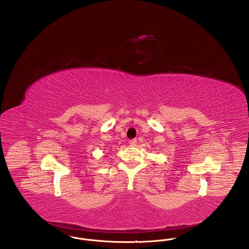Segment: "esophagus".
<instances>
[{
	"mask_svg": "<svg viewBox=\"0 0 249 249\" xmlns=\"http://www.w3.org/2000/svg\"><path fill=\"white\" fill-rule=\"evenodd\" d=\"M129 145L130 146H136L137 145V141L135 139H132L129 141Z\"/></svg>",
	"mask_w": 249,
	"mask_h": 249,
	"instance_id": "1",
	"label": "esophagus"
}]
</instances>
